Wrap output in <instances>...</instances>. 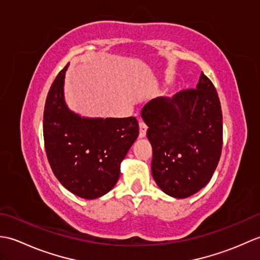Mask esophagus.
<instances>
[{
	"instance_id": "34e87169",
	"label": "esophagus",
	"mask_w": 260,
	"mask_h": 260,
	"mask_svg": "<svg viewBox=\"0 0 260 260\" xmlns=\"http://www.w3.org/2000/svg\"><path fill=\"white\" fill-rule=\"evenodd\" d=\"M146 132H147L146 124L144 123V121L140 120V134H139V136L141 137V139H143V137L146 136Z\"/></svg>"
}]
</instances>
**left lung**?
<instances>
[{
    "label": "left lung",
    "instance_id": "8db88e82",
    "mask_svg": "<svg viewBox=\"0 0 260 260\" xmlns=\"http://www.w3.org/2000/svg\"><path fill=\"white\" fill-rule=\"evenodd\" d=\"M153 147L152 174L164 193L184 199L208 184L222 150V112L203 73L197 88L157 97L142 109Z\"/></svg>",
    "mask_w": 260,
    "mask_h": 260
}]
</instances>
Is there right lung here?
<instances>
[{
	"mask_svg": "<svg viewBox=\"0 0 260 260\" xmlns=\"http://www.w3.org/2000/svg\"><path fill=\"white\" fill-rule=\"evenodd\" d=\"M68 64L48 92L43 139L53 174L66 189L92 200L113 189L120 163L139 136V121L126 118H85L69 110L63 98Z\"/></svg>",
	"mask_w": 260,
	"mask_h": 260,
	"instance_id": "right-lung-1",
	"label": "right lung"
}]
</instances>
